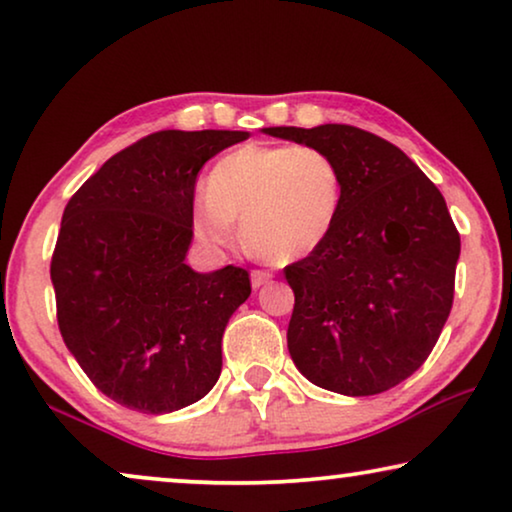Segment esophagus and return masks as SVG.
Segmentation results:
<instances>
[{"label": "esophagus", "instance_id": "1", "mask_svg": "<svg viewBox=\"0 0 512 512\" xmlns=\"http://www.w3.org/2000/svg\"><path fill=\"white\" fill-rule=\"evenodd\" d=\"M273 276L269 271H262V269H255L253 273H250V283H253V287L257 290V287H262V285H266L269 283Z\"/></svg>", "mask_w": 512, "mask_h": 512}]
</instances>
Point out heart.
I'll list each match as a JSON object with an SVG mask.
<instances>
[{
	"instance_id": "b5f03b06",
	"label": "heart",
	"mask_w": 512,
	"mask_h": 512,
	"mask_svg": "<svg viewBox=\"0 0 512 512\" xmlns=\"http://www.w3.org/2000/svg\"><path fill=\"white\" fill-rule=\"evenodd\" d=\"M343 174L315 146L248 143L220 157L190 199L192 234L211 248L236 239V218L255 253L297 262L325 246L343 208Z\"/></svg>"
}]
</instances>
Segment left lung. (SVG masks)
<instances>
[{
    "label": "left lung",
    "instance_id": "8db88e82",
    "mask_svg": "<svg viewBox=\"0 0 512 512\" xmlns=\"http://www.w3.org/2000/svg\"><path fill=\"white\" fill-rule=\"evenodd\" d=\"M264 134L327 150L345 187L325 246L285 269L292 362L329 392H387L424 364L452 308L462 243L443 194L403 150L359 127Z\"/></svg>",
    "mask_w": 512,
    "mask_h": 512
}]
</instances>
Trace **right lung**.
Listing matches in <instances>:
<instances>
[{
    "instance_id": "add662e5",
    "label": "right lung",
    "mask_w": 512,
    "mask_h": 512,
    "mask_svg": "<svg viewBox=\"0 0 512 512\" xmlns=\"http://www.w3.org/2000/svg\"><path fill=\"white\" fill-rule=\"evenodd\" d=\"M248 132L164 129L115 153L69 199L50 280L57 325L99 392L139 413L199 401L218 383L222 334L250 297L239 266L197 273L190 199L204 164Z\"/></svg>"
}]
</instances>
